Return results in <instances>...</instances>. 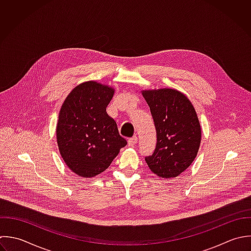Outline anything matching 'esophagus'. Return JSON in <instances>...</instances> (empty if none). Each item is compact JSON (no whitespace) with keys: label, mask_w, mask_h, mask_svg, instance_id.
Masks as SVG:
<instances>
[{"label":"esophagus","mask_w":251,"mask_h":251,"mask_svg":"<svg viewBox=\"0 0 251 251\" xmlns=\"http://www.w3.org/2000/svg\"><path fill=\"white\" fill-rule=\"evenodd\" d=\"M137 143H138V138H137V136H134V137H132V138H130V139L128 140V145H129L130 147H135V146L137 145Z\"/></svg>","instance_id":"34e87169"}]
</instances>
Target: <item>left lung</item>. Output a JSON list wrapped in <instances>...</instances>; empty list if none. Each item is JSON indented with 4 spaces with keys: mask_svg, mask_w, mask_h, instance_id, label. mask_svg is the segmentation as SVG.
Segmentation results:
<instances>
[{
    "mask_svg": "<svg viewBox=\"0 0 251 251\" xmlns=\"http://www.w3.org/2000/svg\"><path fill=\"white\" fill-rule=\"evenodd\" d=\"M156 130V147L145 159L160 178H175L195 160L201 140V124L190 100L174 89L142 91Z\"/></svg>",
    "mask_w": 251,
    "mask_h": 251,
    "instance_id": "1",
    "label": "left lung"
}]
</instances>
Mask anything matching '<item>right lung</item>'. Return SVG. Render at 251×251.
I'll use <instances>...</instances> for the list:
<instances>
[{
  "label": "right lung",
  "mask_w": 251,
  "mask_h": 251,
  "mask_svg": "<svg viewBox=\"0 0 251 251\" xmlns=\"http://www.w3.org/2000/svg\"><path fill=\"white\" fill-rule=\"evenodd\" d=\"M114 89L95 81L76 86L63 101L56 124L61 157L71 171L92 178L106 170L127 141L106 113Z\"/></svg>",
  "instance_id": "1"
}]
</instances>
